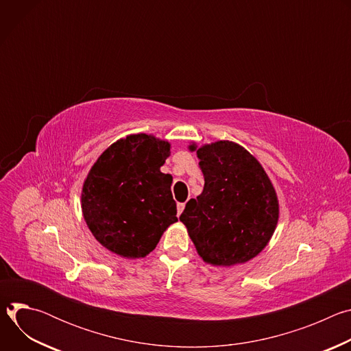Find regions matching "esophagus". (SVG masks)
Wrapping results in <instances>:
<instances>
[{"label":"esophagus","instance_id":"obj_1","mask_svg":"<svg viewBox=\"0 0 351 351\" xmlns=\"http://www.w3.org/2000/svg\"><path fill=\"white\" fill-rule=\"evenodd\" d=\"M183 210H184V204L183 203H180V204H178V217L183 213Z\"/></svg>","mask_w":351,"mask_h":351}]
</instances>
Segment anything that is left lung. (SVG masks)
<instances>
[{"label": "left lung", "mask_w": 351, "mask_h": 351, "mask_svg": "<svg viewBox=\"0 0 351 351\" xmlns=\"http://www.w3.org/2000/svg\"><path fill=\"white\" fill-rule=\"evenodd\" d=\"M204 190L190 198L180 221L198 256L215 267L244 264L271 240L279 218L276 191L247 149L219 140L197 148Z\"/></svg>", "instance_id": "8db88e82"}]
</instances>
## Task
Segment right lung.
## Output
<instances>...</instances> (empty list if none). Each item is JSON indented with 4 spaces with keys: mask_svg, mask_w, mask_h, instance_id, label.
Segmentation results:
<instances>
[{
    "mask_svg": "<svg viewBox=\"0 0 351 351\" xmlns=\"http://www.w3.org/2000/svg\"><path fill=\"white\" fill-rule=\"evenodd\" d=\"M171 144L130 134L111 144L91 167L82 189L84 221L99 244L123 258H143L178 222L172 176L160 168Z\"/></svg>",
    "mask_w": 351,
    "mask_h": 351,
    "instance_id": "right-lung-1",
    "label": "right lung"
}]
</instances>
